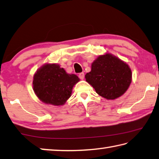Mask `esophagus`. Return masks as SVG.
<instances>
[{
  "mask_svg": "<svg viewBox=\"0 0 159 159\" xmlns=\"http://www.w3.org/2000/svg\"><path fill=\"white\" fill-rule=\"evenodd\" d=\"M79 77H80V80H84V72H81V73H80Z\"/></svg>",
  "mask_w": 159,
  "mask_h": 159,
  "instance_id": "obj_1",
  "label": "esophagus"
}]
</instances>
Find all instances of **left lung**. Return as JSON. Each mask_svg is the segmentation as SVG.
<instances>
[{
    "instance_id": "left-lung-1",
    "label": "left lung",
    "mask_w": 159,
    "mask_h": 159,
    "mask_svg": "<svg viewBox=\"0 0 159 159\" xmlns=\"http://www.w3.org/2000/svg\"><path fill=\"white\" fill-rule=\"evenodd\" d=\"M85 79L98 95L107 100H115L129 88L132 71L126 62L107 52L93 61Z\"/></svg>"
}]
</instances>
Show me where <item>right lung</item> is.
<instances>
[{
  "label": "right lung",
  "mask_w": 159,
  "mask_h": 159,
  "mask_svg": "<svg viewBox=\"0 0 159 159\" xmlns=\"http://www.w3.org/2000/svg\"><path fill=\"white\" fill-rule=\"evenodd\" d=\"M80 80L76 75L67 73L58 64L47 63L33 75V89L44 103L61 106L71 96L72 88Z\"/></svg>",
  "instance_id": "1"
}]
</instances>
